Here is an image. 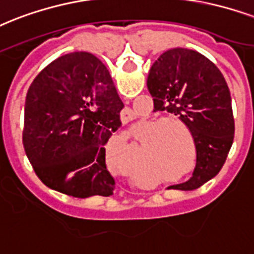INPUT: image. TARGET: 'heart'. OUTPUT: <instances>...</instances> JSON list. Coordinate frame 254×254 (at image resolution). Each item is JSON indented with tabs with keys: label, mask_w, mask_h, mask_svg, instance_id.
Segmentation results:
<instances>
[{
	"label": "heart",
	"mask_w": 254,
	"mask_h": 254,
	"mask_svg": "<svg viewBox=\"0 0 254 254\" xmlns=\"http://www.w3.org/2000/svg\"><path fill=\"white\" fill-rule=\"evenodd\" d=\"M148 127H150L146 131L148 135L144 140V135L140 137L141 149L157 173L164 177L180 179L190 176L196 170V164L191 168L189 166L193 161V150L196 153L197 144L187 124L177 120L166 121L164 117L145 120L135 127V134Z\"/></svg>",
	"instance_id": "1"
}]
</instances>
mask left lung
Segmentation results:
<instances>
[{"label": "left lung", "instance_id": "1", "mask_svg": "<svg viewBox=\"0 0 254 254\" xmlns=\"http://www.w3.org/2000/svg\"><path fill=\"white\" fill-rule=\"evenodd\" d=\"M154 112L177 116L196 140V170L173 189L193 190L221 170L235 138L232 97L214 64L196 50L174 48L154 61L148 75Z\"/></svg>", "mask_w": 254, "mask_h": 254}]
</instances>
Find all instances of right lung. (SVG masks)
<instances>
[{"mask_svg":"<svg viewBox=\"0 0 254 254\" xmlns=\"http://www.w3.org/2000/svg\"><path fill=\"white\" fill-rule=\"evenodd\" d=\"M123 108L96 56L74 52L50 63L25 100L22 142L37 177L67 196H112L105 145L121 127Z\"/></svg>","mask_w":254,"mask_h":254,"instance_id":"right-lung-1","label":"right lung"}]
</instances>
